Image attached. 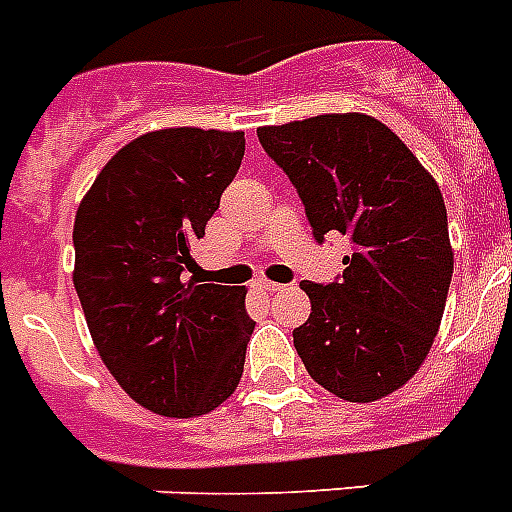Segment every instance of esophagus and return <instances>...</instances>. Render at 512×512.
<instances>
[{"mask_svg":"<svg viewBox=\"0 0 512 512\" xmlns=\"http://www.w3.org/2000/svg\"><path fill=\"white\" fill-rule=\"evenodd\" d=\"M256 288L267 290V293H275V290H280L282 285L280 282H272V280H256Z\"/></svg>","mask_w":512,"mask_h":512,"instance_id":"esophagus-1","label":"esophagus"}]
</instances>
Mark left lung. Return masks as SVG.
Here are the masks:
<instances>
[{"label": "left lung", "instance_id": "left-lung-1", "mask_svg": "<svg viewBox=\"0 0 512 512\" xmlns=\"http://www.w3.org/2000/svg\"><path fill=\"white\" fill-rule=\"evenodd\" d=\"M259 142L296 185L314 237L354 248L341 282H301L312 314L293 330L298 357L338 399L378 402L420 370L439 333L455 267L439 185L365 113L259 126Z\"/></svg>", "mask_w": 512, "mask_h": 512}]
</instances>
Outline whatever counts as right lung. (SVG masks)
I'll return each mask as SVG.
<instances>
[{
    "mask_svg": "<svg viewBox=\"0 0 512 512\" xmlns=\"http://www.w3.org/2000/svg\"><path fill=\"white\" fill-rule=\"evenodd\" d=\"M243 153V132L155 129L102 166L76 211L73 285L94 349L155 415H206L243 378L248 290L185 277Z\"/></svg>",
    "mask_w": 512,
    "mask_h": 512,
    "instance_id": "add662e5",
    "label": "right lung"
}]
</instances>
